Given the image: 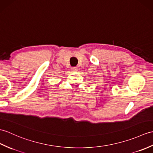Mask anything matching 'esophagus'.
Wrapping results in <instances>:
<instances>
[{"label": "esophagus", "instance_id": "34e87169", "mask_svg": "<svg viewBox=\"0 0 153 153\" xmlns=\"http://www.w3.org/2000/svg\"><path fill=\"white\" fill-rule=\"evenodd\" d=\"M71 70H72V72H77V67H73V68H71Z\"/></svg>", "mask_w": 153, "mask_h": 153}]
</instances>
